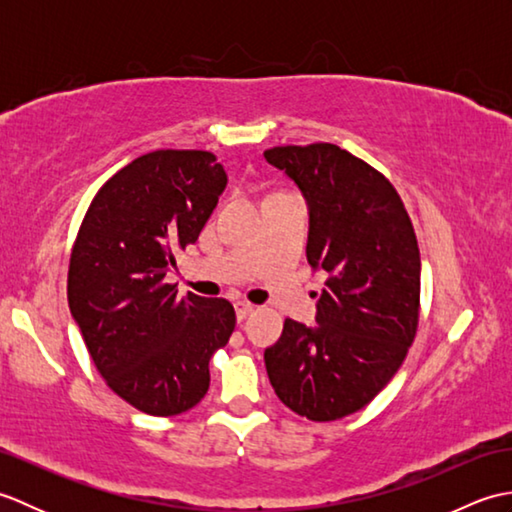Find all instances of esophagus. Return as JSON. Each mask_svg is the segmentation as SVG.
Listing matches in <instances>:
<instances>
[{"label": "esophagus", "instance_id": "34e87169", "mask_svg": "<svg viewBox=\"0 0 512 512\" xmlns=\"http://www.w3.org/2000/svg\"><path fill=\"white\" fill-rule=\"evenodd\" d=\"M233 306H235L237 321H244V319L248 317V314L255 312V306H253V303H248V301H235Z\"/></svg>", "mask_w": 512, "mask_h": 512}]
</instances>
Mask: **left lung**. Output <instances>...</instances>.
<instances>
[{"mask_svg":"<svg viewBox=\"0 0 512 512\" xmlns=\"http://www.w3.org/2000/svg\"><path fill=\"white\" fill-rule=\"evenodd\" d=\"M264 158L310 206L308 262L328 281L317 325L286 319L264 352L275 394L299 416L330 422L369 405L405 361L420 321V250L383 173L332 143L286 145Z\"/></svg>","mask_w":512,"mask_h":512,"instance_id":"1","label":"left lung"}]
</instances>
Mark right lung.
<instances>
[{
    "mask_svg": "<svg viewBox=\"0 0 512 512\" xmlns=\"http://www.w3.org/2000/svg\"><path fill=\"white\" fill-rule=\"evenodd\" d=\"M224 187L211 151H149L96 191L74 239L72 317L107 387L149 416L198 405L211 356L235 330L226 299L180 297L165 281L173 253L195 244Z\"/></svg>",
    "mask_w": 512,
    "mask_h": 512,
    "instance_id": "add662e5",
    "label": "right lung"
}]
</instances>
